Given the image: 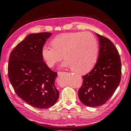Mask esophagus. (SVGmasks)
I'll use <instances>...</instances> for the list:
<instances>
[{"mask_svg":"<svg viewBox=\"0 0 131 131\" xmlns=\"http://www.w3.org/2000/svg\"><path fill=\"white\" fill-rule=\"evenodd\" d=\"M63 73H64V72H59L58 73V75H61L62 74H63Z\"/></svg>","mask_w":131,"mask_h":131,"instance_id":"1","label":"esophagus"}]
</instances>
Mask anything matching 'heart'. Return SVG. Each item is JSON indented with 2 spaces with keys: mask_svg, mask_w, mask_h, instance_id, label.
Returning <instances> with one entry per match:
<instances>
[{
  "mask_svg": "<svg viewBox=\"0 0 131 131\" xmlns=\"http://www.w3.org/2000/svg\"><path fill=\"white\" fill-rule=\"evenodd\" d=\"M52 46L44 45L41 54L49 67H53L63 58L61 66L72 68L78 73L88 72L94 67L99 56L98 42L89 32H75L58 35L52 41Z\"/></svg>",
  "mask_w": 131,
  "mask_h": 131,
  "instance_id": "1",
  "label": "heart"
}]
</instances>
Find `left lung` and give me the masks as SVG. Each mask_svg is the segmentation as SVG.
Wrapping results in <instances>:
<instances>
[{"label":"left lung","instance_id":"obj_1","mask_svg":"<svg viewBox=\"0 0 131 131\" xmlns=\"http://www.w3.org/2000/svg\"><path fill=\"white\" fill-rule=\"evenodd\" d=\"M99 38V53L93 69L83 75V83L78 90L80 100L85 105H103L119 85L122 63L118 52L112 42L96 33Z\"/></svg>","mask_w":131,"mask_h":131}]
</instances>
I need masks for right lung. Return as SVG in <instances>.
Wrapping results in <instances>:
<instances>
[{"label": "right lung", "mask_w": 131, "mask_h": 131, "mask_svg": "<svg viewBox=\"0 0 131 131\" xmlns=\"http://www.w3.org/2000/svg\"><path fill=\"white\" fill-rule=\"evenodd\" d=\"M50 32L28 35L11 52L8 76L17 96L33 107L47 109L59 97L55 86L57 73L44 62L41 54Z\"/></svg>", "instance_id": "add662e5"}]
</instances>
